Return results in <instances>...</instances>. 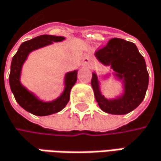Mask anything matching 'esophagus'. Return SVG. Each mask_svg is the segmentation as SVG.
I'll return each mask as SVG.
<instances>
[{
	"instance_id": "obj_1",
	"label": "esophagus",
	"mask_w": 161,
	"mask_h": 161,
	"mask_svg": "<svg viewBox=\"0 0 161 161\" xmlns=\"http://www.w3.org/2000/svg\"><path fill=\"white\" fill-rule=\"evenodd\" d=\"M91 59H92V55H91V53H86L85 55H84V57H83V59H82V61L84 63V64H88L91 61Z\"/></svg>"
}]
</instances>
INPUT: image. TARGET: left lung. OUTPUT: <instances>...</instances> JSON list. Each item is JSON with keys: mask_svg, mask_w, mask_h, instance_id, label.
Returning <instances> with one entry per match:
<instances>
[{"mask_svg": "<svg viewBox=\"0 0 161 161\" xmlns=\"http://www.w3.org/2000/svg\"><path fill=\"white\" fill-rule=\"evenodd\" d=\"M97 61L110 66L114 79L122 86V93L113 99L106 98L101 90L100 80H108L110 74L98 75L92 73L91 86L96 100L104 112L112 115H125L140 105L148 86L146 62L136 44L119 38H113L107 46L95 53Z\"/></svg>", "mask_w": 161, "mask_h": 161, "instance_id": "obj_1", "label": "left lung"}]
</instances>
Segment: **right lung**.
<instances>
[{
  "label": "right lung",
  "instance_id": "right-lung-1",
  "mask_svg": "<svg viewBox=\"0 0 161 161\" xmlns=\"http://www.w3.org/2000/svg\"><path fill=\"white\" fill-rule=\"evenodd\" d=\"M64 36L55 35H40L32 40L26 41L21 44L17 53L13 57L11 64V73L9 76L10 87L17 103L26 111L36 116H49L57 113L64 108L70 98V91L77 80V72L74 70L67 72L64 77V90L59 97L52 101H44L39 98L34 93L27 89L21 82L23 65L27 60L29 54L35 50L51 45L53 43L63 42Z\"/></svg>",
  "mask_w": 161,
  "mask_h": 161
}]
</instances>
